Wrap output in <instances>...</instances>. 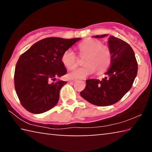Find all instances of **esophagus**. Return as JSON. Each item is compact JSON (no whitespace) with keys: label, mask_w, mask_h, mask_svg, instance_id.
Segmentation results:
<instances>
[{"label":"esophagus","mask_w":152,"mask_h":152,"mask_svg":"<svg viewBox=\"0 0 152 152\" xmlns=\"http://www.w3.org/2000/svg\"><path fill=\"white\" fill-rule=\"evenodd\" d=\"M85 80V79H84V80ZM76 80H71L70 82H75Z\"/></svg>","instance_id":"1"}]
</instances>
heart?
Listing matches in <instances>:
<instances>
[{"mask_svg": "<svg viewBox=\"0 0 152 152\" xmlns=\"http://www.w3.org/2000/svg\"><path fill=\"white\" fill-rule=\"evenodd\" d=\"M78 48L80 56H86L84 61L86 66L71 72L68 74L70 79L86 78L96 70L98 73L101 74L109 67L111 61V52L101 41L88 38L80 43ZM61 62L66 68L72 70L78 66V59L76 53L71 49H68L62 54Z\"/></svg>", "mask_w": 152, "mask_h": 152, "instance_id": "1", "label": "heart"}]
</instances>
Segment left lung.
Returning <instances> with one entry per match:
<instances>
[{
  "label": "left lung",
  "mask_w": 152,
  "mask_h": 152,
  "mask_svg": "<svg viewBox=\"0 0 152 152\" xmlns=\"http://www.w3.org/2000/svg\"><path fill=\"white\" fill-rule=\"evenodd\" d=\"M107 34L95 35L101 38ZM111 52L110 68L102 80L88 79L81 96L92 104L104 107L116 103L132 87L137 73V62L134 51L127 42L110 36L109 39Z\"/></svg>",
  "instance_id": "left-lung-1"
}]
</instances>
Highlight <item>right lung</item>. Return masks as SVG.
Segmentation results:
<instances>
[{"instance_id":"obj_1","label":"right lung","mask_w":152,"mask_h":152,"mask_svg":"<svg viewBox=\"0 0 152 152\" xmlns=\"http://www.w3.org/2000/svg\"><path fill=\"white\" fill-rule=\"evenodd\" d=\"M80 39L45 38L20 55L15 66V88L20 104L28 111L39 114L58 103L60 89L66 84L56 81L67 72L61 56Z\"/></svg>"}]
</instances>
